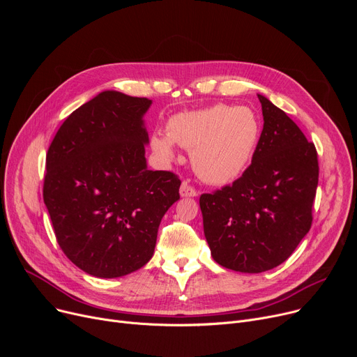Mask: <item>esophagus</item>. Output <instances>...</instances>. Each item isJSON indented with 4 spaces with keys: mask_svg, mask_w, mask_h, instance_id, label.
Segmentation results:
<instances>
[{
    "mask_svg": "<svg viewBox=\"0 0 357 357\" xmlns=\"http://www.w3.org/2000/svg\"><path fill=\"white\" fill-rule=\"evenodd\" d=\"M179 192H181L182 197H197L198 195L197 190L194 188V186L188 181H183L182 182L181 188H179Z\"/></svg>",
    "mask_w": 357,
    "mask_h": 357,
    "instance_id": "34e87169",
    "label": "esophagus"
}]
</instances>
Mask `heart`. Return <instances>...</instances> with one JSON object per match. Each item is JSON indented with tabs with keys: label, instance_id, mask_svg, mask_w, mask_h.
<instances>
[{
	"label": "heart",
	"instance_id": "obj_1",
	"mask_svg": "<svg viewBox=\"0 0 357 357\" xmlns=\"http://www.w3.org/2000/svg\"><path fill=\"white\" fill-rule=\"evenodd\" d=\"M166 131L167 135L150 137L159 156L172 160L176 143L191 150V165L202 181L222 185L238 178L249 166L261 136V121L250 107L215 104L179 112L169 119Z\"/></svg>",
	"mask_w": 357,
	"mask_h": 357
}]
</instances>
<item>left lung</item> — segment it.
Listing matches in <instances>:
<instances>
[{"label": "left lung", "instance_id": "obj_1", "mask_svg": "<svg viewBox=\"0 0 357 357\" xmlns=\"http://www.w3.org/2000/svg\"><path fill=\"white\" fill-rule=\"evenodd\" d=\"M264 130L250 166L231 185L199 197L204 234L218 265L245 273L279 266L311 229L318 185L314 143L257 93Z\"/></svg>", "mask_w": 357, "mask_h": 357}]
</instances>
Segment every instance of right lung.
<instances>
[{"label":"right lung","instance_id":"add662e5","mask_svg":"<svg viewBox=\"0 0 357 357\" xmlns=\"http://www.w3.org/2000/svg\"><path fill=\"white\" fill-rule=\"evenodd\" d=\"M152 100L104 91L75 109L46 155L43 199L66 257L97 278H119L152 259L179 178L149 171L143 116Z\"/></svg>","mask_w":357,"mask_h":357}]
</instances>
